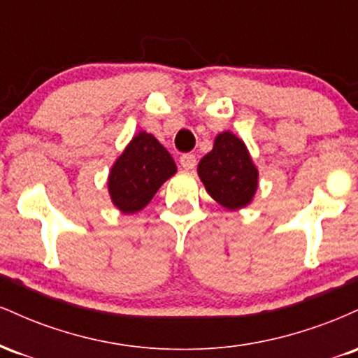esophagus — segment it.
<instances>
[{
	"mask_svg": "<svg viewBox=\"0 0 358 358\" xmlns=\"http://www.w3.org/2000/svg\"><path fill=\"white\" fill-rule=\"evenodd\" d=\"M180 163H182V166L185 168V170H193L196 165V156L192 153H185L180 156Z\"/></svg>",
	"mask_w": 358,
	"mask_h": 358,
	"instance_id": "34e87169",
	"label": "esophagus"
}]
</instances>
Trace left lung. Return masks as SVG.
Wrapping results in <instances>:
<instances>
[{"label":"left lung","instance_id":"8db88e82","mask_svg":"<svg viewBox=\"0 0 358 358\" xmlns=\"http://www.w3.org/2000/svg\"><path fill=\"white\" fill-rule=\"evenodd\" d=\"M199 175L213 200L227 208L245 207L257 188V170L244 143L225 131L199 163Z\"/></svg>","mask_w":358,"mask_h":358}]
</instances>
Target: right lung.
Returning a JSON list of instances; mask_svg holds the SVG:
<instances>
[{
    "mask_svg": "<svg viewBox=\"0 0 358 358\" xmlns=\"http://www.w3.org/2000/svg\"><path fill=\"white\" fill-rule=\"evenodd\" d=\"M175 171L170 153L158 139L143 131L133 138L110 170V199L124 213L141 210Z\"/></svg>",
    "mask_w": 358,
    "mask_h": 358,
    "instance_id": "right-lung-1",
    "label": "right lung"
}]
</instances>
